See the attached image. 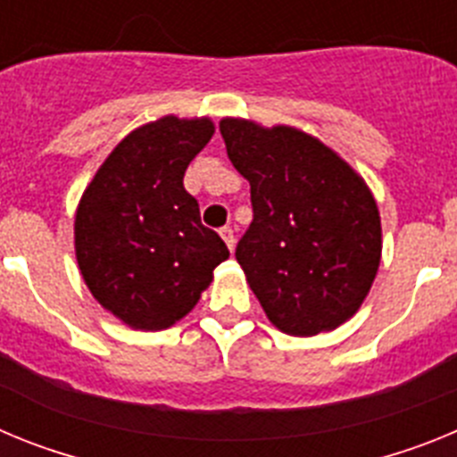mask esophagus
<instances>
[{"instance_id":"obj_1","label":"esophagus","mask_w":457,"mask_h":457,"mask_svg":"<svg viewBox=\"0 0 457 457\" xmlns=\"http://www.w3.org/2000/svg\"><path fill=\"white\" fill-rule=\"evenodd\" d=\"M220 236H221V240L226 242V247L233 252V249H236V233H233L231 226H224V228H220Z\"/></svg>"}]
</instances>
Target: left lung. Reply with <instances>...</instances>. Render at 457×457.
<instances>
[{
    "label": "left lung",
    "mask_w": 457,
    "mask_h": 457,
    "mask_svg": "<svg viewBox=\"0 0 457 457\" xmlns=\"http://www.w3.org/2000/svg\"><path fill=\"white\" fill-rule=\"evenodd\" d=\"M233 167L252 185L253 220L236 258L277 329L332 332L364 304L382 258V221L366 180L293 125L220 120Z\"/></svg>",
    "instance_id": "left-lung-1"
}]
</instances>
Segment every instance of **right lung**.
I'll use <instances>...</instances> for the list:
<instances>
[{
  "label": "right lung",
  "mask_w": 457,
  "mask_h": 457,
  "mask_svg": "<svg viewBox=\"0 0 457 457\" xmlns=\"http://www.w3.org/2000/svg\"><path fill=\"white\" fill-rule=\"evenodd\" d=\"M215 135L208 116H162L116 144L75 210V258L91 295L123 325L160 332L201 300L228 258L185 189L189 162Z\"/></svg>",
  "instance_id": "right-lung-1"
}]
</instances>
